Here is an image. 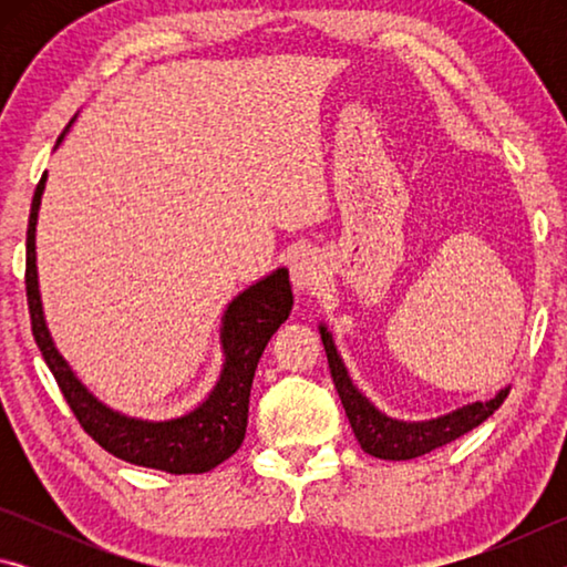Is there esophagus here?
<instances>
[{
    "label": "esophagus",
    "instance_id": "obj_1",
    "mask_svg": "<svg viewBox=\"0 0 567 567\" xmlns=\"http://www.w3.org/2000/svg\"><path fill=\"white\" fill-rule=\"evenodd\" d=\"M324 277V267L320 262L318 255L312 252H300L295 257L292 262V282L297 290L302 292H310V290H318L320 282Z\"/></svg>",
    "mask_w": 567,
    "mask_h": 567
}]
</instances>
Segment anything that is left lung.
<instances>
[{
    "label": "left lung",
    "instance_id": "1",
    "mask_svg": "<svg viewBox=\"0 0 567 567\" xmlns=\"http://www.w3.org/2000/svg\"><path fill=\"white\" fill-rule=\"evenodd\" d=\"M320 334H322L324 352H328L332 382L334 388H338L344 412H348L352 433L358 437V443L364 453L372 457L412 460V457L433 453V450L453 443V440L463 437L465 433H470V430L477 427L480 422H485L507 398V390H501L493 400L473 402V405L460 408L437 420H425V422L392 420L388 415H382V412L352 385L348 370H344L340 354L334 350L330 332L320 328Z\"/></svg>",
    "mask_w": 567,
    "mask_h": 567
}]
</instances>
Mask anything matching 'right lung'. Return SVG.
I'll list each match as a JSON object with an SVG mask.
<instances>
[{
    "mask_svg": "<svg viewBox=\"0 0 567 567\" xmlns=\"http://www.w3.org/2000/svg\"><path fill=\"white\" fill-rule=\"evenodd\" d=\"M56 142H62V137ZM44 179L47 175H42L34 189L30 225H27V305H30L37 348H40L44 362L50 364L74 417L80 420L84 433L94 443L132 465L165 470L172 475H197L225 463L245 440L249 388H252L257 362H260L267 342L292 310L290 275L287 270H277L229 302L223 322L225 368L213 395L203 405L185 417L167 422L124 417L120 412L104 408L82 388V382L72 375L70 364L54 350L50 330L44 324L34 255L37 209H40Z\"/></svg>",
    "mask_w": 567,
    "mask_h": 567,
    "instance_id": "obj_1",
    "label": "right lung"
}]
</instances>
